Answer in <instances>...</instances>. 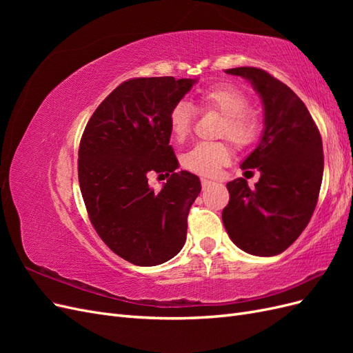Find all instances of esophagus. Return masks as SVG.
Here are the masks:
<instances>
[{"instance_id": "1", "label": "esophagus", "mask_w": 353, "mask_h": 353, "mask_svg": "<svg viewBox=\"0 0 353 353\" xmlns=\"http://www.w3.org/2000/svg\"><path fill=\"white\" fill-rule=\"evenodd\" d=\"M200 181H201V187H203V188L208 187V185L212 183V181H209V179H206V178H201Z\"/></svg>"}]
</instances>
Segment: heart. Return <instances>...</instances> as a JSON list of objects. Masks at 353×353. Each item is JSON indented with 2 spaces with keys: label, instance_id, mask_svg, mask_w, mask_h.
I'll use <instances>...</instances> for the list:
<instances>
[{
  "label": "heart",
  "instance_id": "1",
  "mask_svg": "<svg viewBox=\"0 0 353 353\" xmlns=\"http://www.w3.org/2000/svg\"><path fill=\"white\" fill-rule=\"evenodd\" d=\"M197 104L201 110L216 112L222 116L218 128L219 138L228 140L239 148L250 145L259 132V122L249 112V100L239 90L228 85H215L197 94ZM194 110L188 101H178L169 112V131L175 141H184L193 126ZM231 148L227 143H200L181 157V165L190 172L213 176L221 168L230 163Z\"/></svg>",
  "mask_w": 353,
  "mask_h": 353
}]
</instances>
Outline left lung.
<instances>
[{
    "label": "left lung",
    "mask_w": 353,
    "mask_h": 353,
    "mask_svg": "<svg viewBox=\"0 0 353 353\" xmlns=\"http://www.w3.org/2000/svg\"><path fill=\"white\" fill-rule=\"evenodd\" d=\"M225 73L248 79L263 104V132L241 169H258L250 190L237 178L227 184L222 222L232 243L254 256H275L292 245L311 221L323 183V140L306 105L281 81L258 68Z\"/></svg>",
    "instance_id": "1"
}]
</instances>
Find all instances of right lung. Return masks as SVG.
<instances>
[{
  "mask_svg": "<svg viewBox=\"0 0 353 353\" xmlns=\"http://www.w3.org/2000/svg\"><path fill=\"white\" fill-rule=\"evenodd\" d=\"M196 82L126 81L95 109L81 138L78 176L92 227L110 250L138 266L172 259L185 243L201 184L194 174L176 172L169 112ZM150 172L170 176L162 190L148 185Z\"/></svg>",
  "mask_w": 353,
  "mask_h": 353,
  "instance_id": "obj_1",
  "label": "right lung"
}]
</instances>
